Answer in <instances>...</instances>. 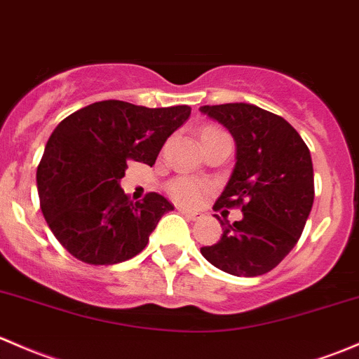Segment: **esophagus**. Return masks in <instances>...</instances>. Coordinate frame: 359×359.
<instances>
[{"label":"esophagus","instance_id":"esophagus-1","mask_svg":"<svg viewBox=\"0 0 359 359\" xmlns=\"http://www.w3.org/2000/svg\"><path fill=\"white\" fill-rule=\"evenodd\" d=\"M179 211L184 215V217L191 218V220H199V218L203 217V213H199V211H189V210H184V208H179Z\"/></svg>","mask_w":359,"mask_h":359}]
</instances>
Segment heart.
<instances>
[{"label": "heart", "mask_w": 359, "mask_h": 359, "mask_svg": "<svg viewBox=\"0 0 359 359\" xmlns=\"http://www.w3.org/2000/svg\"><path fill=\"white\" fill-rule=\"evenodd\" d=\"M213 129L215 127H206V129L203 130H213ZM168 194L172 196L173 201H177L179 205L196 206L203 201V198H205L206 186L194 179L179 177V179H173L172 182L168 184Z\"/></svg>", "instance_id": "obj_1"}]
</instances>
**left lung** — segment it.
Listing matches in <instances>:
<instances>
[{
    "label": "left lung",
    "instance_id": "obj_1",
    "mask_svg": "<svg viewBox=\"0 0 359 359\" xmlns=\"http://www.w3.org/2000/svg\"><path fill=\"white\" fill-rule=\"evenodd\" d=\"M236 141V167L213 208L241 206L243 220H220L224 233L201 255L236 277L273 270L296 246L315 199L308 146L282 116L249 103L201 107Z\"/></svg>",
    "mask_w": 359,
    "mask_h": 359
}]
</instances>
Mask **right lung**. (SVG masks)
I'll return each mask as SVG.
<instances>
[{"label":"right lung","mask_w":359,"mask_h":359,"mask_svg":"<svg viewBox=\"0 0 359 359\" xmlns=\"http://www.w3.org/2000/svg\"><path fill=\"white\" fill-rule=\"evenodd\" d=\"M189 115L187 104L146 108L108 100L58 123L36 179L44 218L72 256L89 265H115L146 248L173 206L156 192L130 201L120 179L130 160L153 167L165 141Z\"/></svg>","instance_id":"1"}]
</instances>
